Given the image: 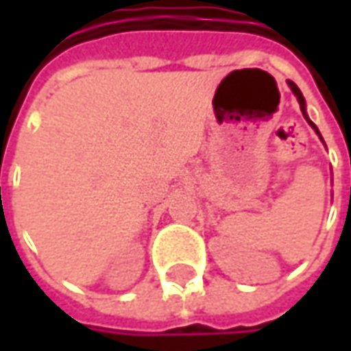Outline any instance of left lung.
Segmentation results:
<instances>
[{
  "label": "left lung",
  "mask_w": 351,
  "mask_h": 351,
  "mask_svg": "<svg viewBox=\"0 0 351 351\" xmlns=\"http://www.w3.org/2000/svg\"><path fill=\"white\" fill-rule=\"evenodd\" d=\"M289 88H291V91H293V93L297 95V99H299V105H301V111H303L304 119H306V121H308V125H311V127L315 128V130H317V132H318V128L315 127V123H313V121H311V119L306 117V113H304V97H303V93H301V89L297 88V86H295V84H293L291 80H289ZM318 134H320V132H318Z\"/></svg>",
  "instance_id": "1"
}]
</instances>
